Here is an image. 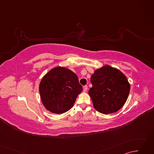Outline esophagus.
Masks as SVG:
<instances>
[{
  "label": "esophagus",
  "mask_w": 154,
  "mask_h": 154,
  "mask_svg": "<svg viewBox=\"0 0 154 154\" xmlns=\"http://www.w3.org/2000/svg\"><path fill=\"white\" fill-rule=\"evenodd\" d=\"M87 89H88V87L87 85L83 87V92H87Z\"/></svg>",
  "instance_id": "esophagus-1"
}]
</instances>
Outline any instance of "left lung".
I'll return each mask as SVG.
<instances>
[{
	"instance_id": "1",
	"label": "left lung",
	"mask_w": 154,
	"mask_h": 154,
	"mask_svg": "<svg viewBox=\"0 0 154 154\" xmlns=\"http://www.w3.org/2000/svg\"><path fill=\"white\" fill-rule=\"evenodd\" d=\"M91 82L93 87L89 94L98 112L104 114L116 112L125 104L130 86L120 70L105 65L95 70Z\"/></svg>"
}]
</instances>
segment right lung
Masks as SVG:
<instances>
[{
	"label": "right lung",
	"instance_id": "1",
	"mask_svg": "<svg viewBox=\"0 0 154 154\" xmlns=\"http://www.w3.org/2000/svg\"><path fill=\"white\" fill-rule=\"evenodd\" d=\"M39 90L45 109L51 112L62 114L73 107L83 87L73 71L57 67L42 78Z\"/></svg>",
	"mask_w": 154,
	"mask_h": 154
}]
</instances>
